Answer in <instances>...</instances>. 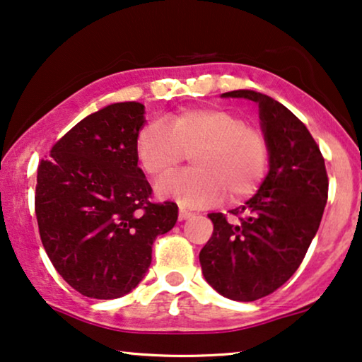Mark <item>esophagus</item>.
<instances>
[{
	"instance_id": "1",
	"label": "esophagus",
	"mask_w": 362,
	"mask_h": 362,
	"mask_svg": "<svg viewBox=\"0 0 362 362\" xmlns=\"http://www.w3.org/2000/svg\"><path fill=\"white\" fill-rule=\"evenodd\" d=\"M190 216H192L190 211H187V210H183V208H180V210H179V220L180 221L188 220V218H190Z\"/></svg>"
}]
</instances>
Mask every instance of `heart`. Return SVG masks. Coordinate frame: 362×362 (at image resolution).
<instances>
[{
  "label": "heart",
  "instance_id": "b5f03b06",
  "mask_svg": "<svg viewBox=\"0 0 362 362\" xmlns=\"http://www.w3.org/2000/svg\"><path fill=\"white\" fill-rule=\"evenodd\" d=\"M192 151L195 167L157 183L162 198L182 206H211L225 193L228 200L241 202L256 193L266 174L264 132L225 108L182 110L170 119V128L152 121L137 134V159L154 179L172 174Z\"/></svg>",
  "mask_w": 362,
  "mask_h": 362
}]
</instances>
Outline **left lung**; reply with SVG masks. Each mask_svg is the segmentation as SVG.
<instances>
[{
  "label": "left lung",
  "mask_w": 362,
  "mask_h": 362,
  "mask_svg": "<svg viewBox=\"0 0 362 362\" xmlns=\"http://www.w3.org/2000/svg\"><path fill=\"white\" fill-rule=\"evenodd\" d=\"M225 98L259 105L269 174L244 205L210 213L213 234L200 251L202 272L223 297L254 302L276 292L302 264L328 200L320 147L302 121L271 96L234 90Z\"/></svg>",
  "instance_id": "obj_1"
}]
</instances>
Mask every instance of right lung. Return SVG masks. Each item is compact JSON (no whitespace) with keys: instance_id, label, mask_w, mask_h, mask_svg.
Masks as SVG:
<instances>
[{"instance_id":"right-lung-1","label":"right lung","mask_w":362,"mask_h":362,"mask_svg":"<svg viewBox=\"0 0 362 362\" xmlns=\"http://www.w3.org/2000/svg\"><path fill=\"white\" fill-rule=\"evenodd\" d=\"M144 105L115 103L86 116L40 160L35 216L50 262L90 298L129 293L146 276L152 243L170 231L179 208L152 203L137 167Z\"/></svg>"}]
</instances>
